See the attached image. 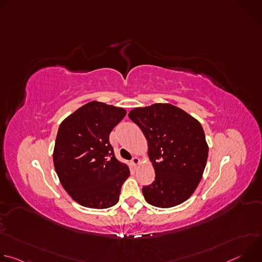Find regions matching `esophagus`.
Wrapping results in <instances>:
<instances>
[{
    "mask_svg": "<svg viewBox=\"0 0 262 262\" xmlns=\"http://www.w3.org/2000/svg\"><path fill=\"white\" fill-rule=\"evenodd\" d=\"M140 163H141V161H140V159H139V158H137V157L133 158V160H132V164H133V166L137 167V166H139V165H140Z\"/></svg>",
    "mask_w": 262,
    "mask_h": 262,
    "instance_id": "obj_1",
    "label": "esophagus"
}]
</instances>
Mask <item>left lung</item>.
<instances>
[{"label":"left lung","instance_id":"obj_1","mask_svg":"<svg viewBox=\"0 0 262 262\" xmlns=\"http://www.w3.org/2000/svg\"><path fill=\"white\" fill-rule=\"evenodd\" d=\"M128 117L143 132L156 180L142 189L147 203L169 208L188 200L203 176L208 145L201 123L171 103L135 107Z\"/></svg>","mask_w":262,"mask_h":262}]
</instances>
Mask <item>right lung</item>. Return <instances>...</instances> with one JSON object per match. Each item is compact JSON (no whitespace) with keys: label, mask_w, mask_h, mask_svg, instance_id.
Wrapping results in <instances>:
<instances>
[{"label":"right lung","mask_w":262,"mask_h":262,"mask_svg":"<svg viewBox=\"0 0 262 262\" xmlns=\"http://www.w3.org/2000/svg\"><path fill=\"white\" fill-rule=\"evenodd\" d=\"M125 115L123 107L93 100L59 126L54 167L64 190L82 206L104 209L119 200L129 168L116 159L108 136Z\"/></svg>","instance_id":"add662e5"}]
</instances>
